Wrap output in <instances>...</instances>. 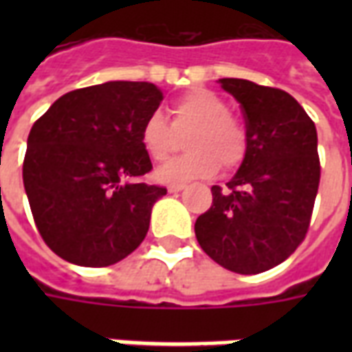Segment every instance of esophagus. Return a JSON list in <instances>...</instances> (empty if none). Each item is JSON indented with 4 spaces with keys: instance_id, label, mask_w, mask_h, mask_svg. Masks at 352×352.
<instances>
[{
    "instance_id": "34e87169",
    "label": "esophagus",
    "mask_w": 352,
    "mask_h": 352,
    "mask_svg": "<svg viewBox=\"0 0 352 352\" xmlns=\"http://www.w3.org/2000/svg\"><path fill=\"white\" fill-rule=\"evenodd\" d=\"M184 188H186V184L173 183L168 186V192H171V194H173V192H181V190H184Z\"/></svg>"
}]
</instances>
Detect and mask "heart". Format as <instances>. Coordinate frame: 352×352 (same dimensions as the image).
Masks as SVG:
<instances>
[{
  "instance_id": "1",
  "label": "heart",
  "mask_w": 352,
  "mask_h": 352,
  "mask_svg": "<svg viewBox=\"0 0 352 352\" xmlns=\"http://www.w3.org/2000/svg\"><path fill=\"white\" fill-rule=\"evenodd\" d=\"M173 128L162 113H151L141 124L139 139L154 162H162L177 145L175 131H188L184 146L188 153L166 162L156 169L162 183H184L198 177L213 175L219 162L224 169L239 166L247 156L249 138L243 122L228 113L219 94L198 88L184 94L171 105Z\"/></svg>"
}]
</instances>
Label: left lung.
Returning <instances> with one entry per match:
<instances>
[{
  "mask_svg": "<svg viewBox=\"0 0 352 352\" xmlns=\"http://www.w3.org/2000/svg\"><path fill=\"white\" fill-rule=\"evenodd\" d=\"M219 82L243 109L249 146L228 188H211L213 206L194 230L217 264L252 275L285 262L307 234L320 181L317 128L285 90Z\"/></svg>",
  "mask_w": 352,
  "mask_h": 352,
  "instance_id": "1",
  "label": "left lung"
}]
</instances>
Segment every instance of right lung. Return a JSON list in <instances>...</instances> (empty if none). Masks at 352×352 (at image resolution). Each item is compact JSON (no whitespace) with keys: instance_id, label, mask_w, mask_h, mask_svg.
Returning <instances> with one entry per match:
<instances>
[{"instance_id":"1","label":"right lung","mask_w":352,"mask_h":352,"mask_svg":"<svg viewBox=\"0 0 352 352\" xmlns=\"http://www.w3.org/2000/svg\"><path fill=\"white\" fill-rule=\"evenodd\" d=\"M164 94L153 82L109 80L58 98L32 126L22 166L35 226L60 258L105 267L145 239L164 186L139 131Z\"/></svg>"}]
</instances>
